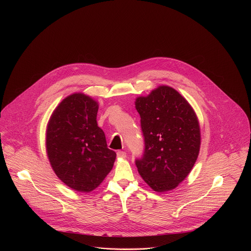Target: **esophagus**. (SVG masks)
Listing matches in <instances>:
<instances>
[{
	"instance_id": "obj_1",
	"label": "esophagus",
	"mask_w": 251,
	"mask_h": 251,
	"mask_svg": "<svg viewBox=\"0 0 251 251\" xmlns=\"http://www.w3.org/2000/svg\"><path fill=\"white\" fill-rule=\"evenodd\" d=\"M117 157H118L119 159H125V158L127 157V154H126V152H124V151H118V152H117Z\"/></svg>"
}]
</instances>
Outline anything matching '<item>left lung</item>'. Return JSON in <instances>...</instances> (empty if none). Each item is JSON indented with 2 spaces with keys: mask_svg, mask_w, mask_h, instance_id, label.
I'll return each instance as SVG.
<instances>
[{
  "mask_svg": "<svg viewBox=\"0 0 251 251\" xmlns=\"http://www.w3.org/2000/svg\"><path fill=\"white\" fill-rule=\"evenodd\" d=\"M145 151L136 160L140 176L155 192L176 189L191 173L200 153L201 129L191 104L176 89L160 85L139 96Z\"/></svg>",
  "mask_w": 251,
  "mask_h": 251,
  "instance_id": "1",
  "label": "left lung"
}]
</instances>
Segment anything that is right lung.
<instances>
[{
	"instance_id": "add662e5",
	"label": "right lung",
	"mask_w": 251,
	"mask_h": 251,
	"mask_svg": "<svg viewBox=\"0 0 251 251\" xmlns=\"http://www.w3.org/2000/svg\"><path fill=\"white\" fill-rule=\"evenodd\" d=\"M98 107L82 92L70 94L56 106L47 126L46 148L52 170L62 183L80 193L95 190L116 159L97 125Z\"/></svg>"
}]
</instances>
